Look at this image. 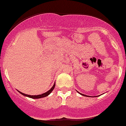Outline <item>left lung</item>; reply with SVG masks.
Returning a JSON list of instances; mask_svg holds the SVG:
<instances>
[{"instance_id": "obj_1", "label": "left lung", "mask_w": 126, "mask_h": 126, "mask_svg": "<svg viewBox=\"0 0 126 126\" xmlns=\"http://www.w3.org/2000/svg\"><path fill=\"white\" fill-rule=\"evenodd\" d=\"M77 92H78V91H77ZM79 93V94H80L81 95H82V96H87V95H85V94H82V93H79V92H78Z\"/></svg>"}]
</instances>
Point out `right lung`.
Returning a JSON list of instances; mask_svg holds the SVG:
<instances>
[{"mask_svg":"<svg viewBox=\"0 0 126 126\" xmlns=\"http://www.w3.org/2000/svg\"><path fill=\"white\" fill-rule=\"evenodd\" d=\"M55 83H54V85H53V87H52L51 88H50V90H49V91H47V92H46V93H43V94H39V95H34V96H33V95L26 94H24V93H23L20 92L19 91H18V92L20 93H21V94L24 95V96H27V97H30V98H32V99H39V98H42V97H46V96H47L48 95L50 94V93H51L52 91H53V90H54V88H55Z\"/></svg>","mask_w":126,"mask_h":126,"instance_id":"add662e5","label":"right lung"}]
</instances>
